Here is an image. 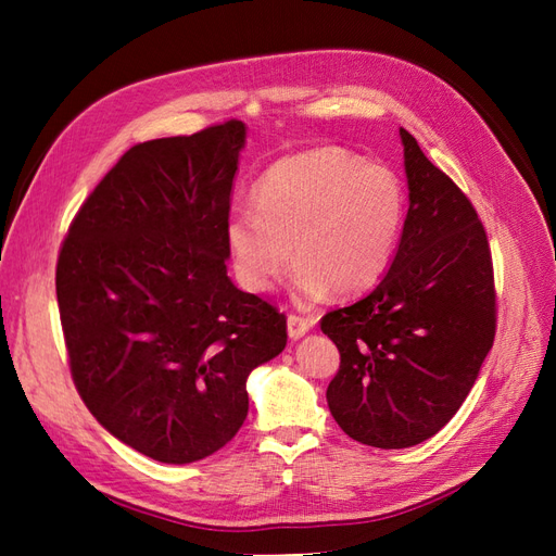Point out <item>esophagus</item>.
Masks as SVG:
<instances>
[{
  "label": "esophagus",
  "instance_id": "1",
  "mask_svg": "<svg viewBox=\"0 0 556 556\" xmlns=\"http://www.w3.org/2000/svg\"><path fill=\"white\" fill-rule=\"evenodd\" d=\"M308 329H311V323L306 317H301V315H290L288 317V333H290L292 341H299Z\"/></svg>",
  "mask_w": 556,
  "mask_h": 556
}]
</instances>
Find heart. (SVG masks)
<instances>
[{
	"mask_svg": "<svg viewBox=\"0 0 556 556\" xmlns=\"http://www.w3.org/2000/svg\"><path fill=\"white\" fill-rule=\"evenodd\" d=\"M255 211H233L227 245L245 290L268 292L292 260L306 299L357 294L390 266L408 197L390 166L343 148H313L274 162L252 188Z\"/></svg>",
	"mask_w": 556,
	"mask_h": 556,
	"instance_id": "obj_1",
	"label": "heart"
}]
</instances>
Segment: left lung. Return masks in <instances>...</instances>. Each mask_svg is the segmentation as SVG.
Returning <instances> with one entry per match:
<instances>
[{
  "instance_id": "left-lung-1",
  "label": "left lung",
  "mask_w": 556,
  "mask_h": 556,
  "mask_svg": "<svg viewBox=\"0 0 556 556\" xmlns=\"http://www.w3.org/2000/svg\"><path fill=\"white\" fill-rule=\"evenodd\" d=\"M408 215L378 288L319 327L341 352L327 403L364 445L410 447L462 408L496 333L492 250L470 199L401 129Z\"/></svg>"
}]
</instances>
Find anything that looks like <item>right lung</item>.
<instances>
[{
  "label": "right lung",
  "instance_id": "right-lung-1",
  "mask_svg": "<svg viewBox=\"0 0 556 556\" xmlns=\"http://www.w3.org/2000/svg\"><path fill=\"white\" fill-rule=\"evenodd\" d=\"M245 125L131 146L83 201L55 290L70 371L97 422L164 464L225 447L245 380L288 345V317L227 276Z\"/></svg>",
  "mask_w": 556,
  "mask_h": 556
}]
</instances>
